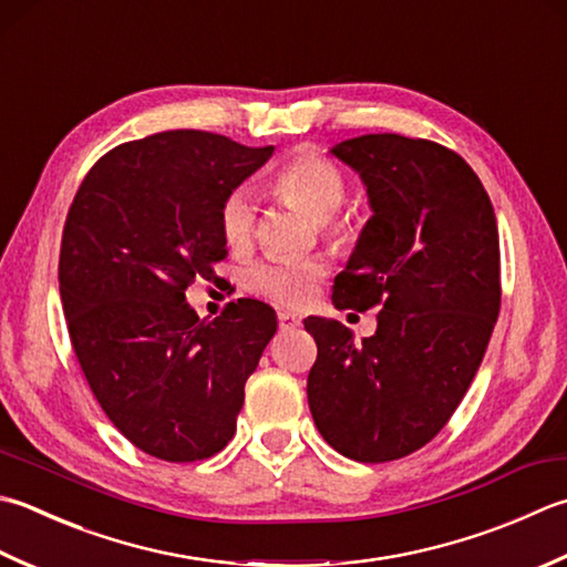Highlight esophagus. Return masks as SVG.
Listing matches in <instances>:
<instances>
[{
	"label": "esophagus",
	"instance_id": "obj_1",
	"mask_svg": "<svg viewBox=\"0 0 567 567\" xmlns=\"http://www.w3.org/2000/svg\"><path fill=\"white\" fill-rule=\"evenodd\" d=\"M277 321H280V329H297L299 324H302V319H299L297 315H292V312H277Z\"/></svg>",
	"mask_w": 567,
	"mask_h": 567
}]
</instances>
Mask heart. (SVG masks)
Returning a JSON list of instances; mask_svg holds the SVG:
<instances>
[{
	"mask_svg": "<svg viewBox=\"0 0 567 567\" xmlns=\"http://www.w3.org/2000/svg\"><path fill=\"white\" fill-rule=\"evenodd\" d=\"M272 194L280 202L295 204L305 214L319 220V230L327 240L343 248L353 240L347 224L331 218L347 198V176L341 166L319 152H302L287 162L270 182ZM255 208L252 196L246 188H236L220 204L218 224L226 246L236 252L250 248L255 236ZM324 277V265L317 260H268L255 265L248 272L252 292L268 297L270 302L282 307H299L315 295L317 282Z\"/></svg>",
	"mask_w": 567,
	"mask_h": 567,
	"instance_id": "1",
	"label": "heart"
}]
</instances>
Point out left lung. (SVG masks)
I'll use <instances>...</instances> for the list:
<instances>
[{
	"label": "left lung",
	"mask_w": 567,
	"mask_h": 567,
	"mask_svg": "<svg viewBox=\"0 0 567 567\" xmlns=\"http://www.w3.org/2000/svg\"><path fill=\"white\" fill-rule=\"evenodd\" d=\"M331 154L373 208L331 302L379 307V329L357 347L337 319L307 317V398L331 447L379 464L425 447L467 393L502 307L498 228L480 176L437 142L385 132Z\"/></svg>",
	"instance_id": "8db88e82"
}]
</instances>
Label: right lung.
Returning <instances> with one entry per match:
<instances>
[{
	"instance_id": "right-lung-1",
	"label": "right lung",
	"mask_w": 567,
	"mask_h": 567,
	"mask_svg": "<svg viewBox=\"0 0 567 567\" xmlns=\"http://www.w3.org/2000/svg\"><path fill=\"white\" fill-rule=\"evenodd\" d=\"M202 130H169L100 157L63 226L59 285L85 381L122 435L164 462L224 450L275 309L240 297L198 319L186 287L226 258L220 204L270 159Z\"/></svg>"
}]
</instances>
